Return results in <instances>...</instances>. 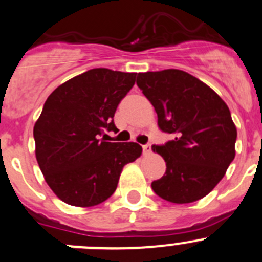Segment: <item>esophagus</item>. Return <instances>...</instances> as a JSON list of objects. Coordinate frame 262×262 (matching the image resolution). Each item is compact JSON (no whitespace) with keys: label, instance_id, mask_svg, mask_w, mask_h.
Returning a JSON list of instances; mask_svg holds the SVG:
<instances>
[{"label":"esophagus","instance_id":"obj_1","mask_svg":"<svg viewBox=\"0 0 262 262\" xmlns=\"http://www.w3.org/2000/svg\"><path fill=\"white\" fill-rule=\"evenodd\" d=\"M143 154L144 155L151 154V144H149V143L144 144V146H143Z\"/></svg>","mask_w":262,"mask_h":262}]
</instances>
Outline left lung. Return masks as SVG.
<instances>
[{
  "instance_id": "1",
  "label": "left lung",
  "mask_w": 262,
  "mask_h": 262,
  "mask_svg": "<svg viewBox=\"0 0 262 262\" xmlns=\"http://www.w3.org/2000/svg\"><path fill=\"white\" fill-rule=\"evenodd\" d=\"M137 85L155 107L159 128L174 137L164 146H152L166 162L164 177L152 182V189L172 204L204 199L235 156L237 128L229 107L183 70L138 73Z\"/></svg>"
}]
</instances>
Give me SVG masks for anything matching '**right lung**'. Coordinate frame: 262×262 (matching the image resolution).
I'll list each match as a JSON object with an SVG mask.
<instances>
[{
  "instance_id": "add662e5",
  "label": "right lung",
  "mask_w": 262,
  "mask_h": 262,
  "mask_svg": "<svg viewBox=\"0 0 262 262\" xmlns=\"http://www.w3.org/2000/svg\"><path fill=\"white\" fill-rule=\"evenodd\" d=\"M137 73L92 69L58 85L45 102L33 134L46 183L65 204L91 207L115 192L123 167L142 155L136 142H106L116 129L119 102Z\"/></svg>"
}]
</instances>
